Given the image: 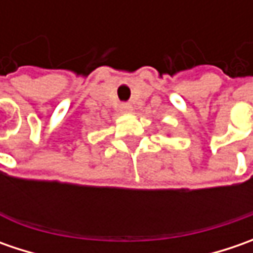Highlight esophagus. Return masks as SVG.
<instances>
[{
  "mask_svg": "<svg viewBox=\"0 0 253 253\" xmlns=\"http://www.w3.org/2000/svg\"><path fill=\"white\" fill-rule=\"evenodd\" d=\"M121 111L125 112V114H129V112H132V105H129V104H122Z\"/></svg>",
  "mask_w": 253,
  "mask_h": 253,
  "instance_id": "esophagus-1",
  "label": "esophagus"
}]
</instances>
